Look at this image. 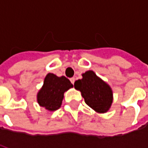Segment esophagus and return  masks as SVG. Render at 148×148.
Here are the masks:
<instances>
[{"instance_id": "34e87169", "label": "esophagus", "mask_w": 148, "mask_h": 148, "mask_svg": "<svg viewBox=\"0 0 148 148\" xmlns=\"http://www.w3.org/2000/svg\"><path fill=\"white\" fill-rule=\"evenodd\" d=\"M71 83H72V84H74V82H75V78H74V77H71Z\"/></svg>"}]
</instances>
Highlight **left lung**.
<instances>
[{
  "label": "left lung",
  "instance_id": "1",
  "mask_svg": "<svg viewBox=\"0 0 148 148\" xmlns=\"http://www.w3.org/2000/svg\"><path fill=\"white\" fill-rule=\"evenodd\" d=\"M82 76V79L74 82V88L80 91L85 102L91 109L98 113L107 112L113 101L110 86L93 71H87Z\"/></svg>",
  "mask_w": 148,
  "mask_h": 148
}]
</instances>
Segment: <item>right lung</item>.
I'll return each mask as SVG.
<instances>
[{"label": "right lung", "mask_w": 148, "mask_h": 148, "mask_svg": "<svg viewBox=\"0 0 148 148\" xmlns=\"http://www.w3.org/2000/svg\"><path fill=\"white\" fill-rule=\"evenodd\" d=\"M71 88H73V84L65 76L58 77L48 73L37 93V102L47 111H55L61 107L64 93Z\"/></svg>", "instance_id": "obj_1"}]
</instances>
